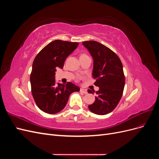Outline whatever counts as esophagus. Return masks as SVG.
Returning <instances> with one entry per match:
<instances>
[{"mask_svg":"<svg viewBox=\"0 0 159 159\" xmlns=\"http://www.w3.org/2000/svg\"><path fill=\"white\" fill-rule=\"evenodd\" d=\"M80 92L82 93H84V94H87L88 93L87 90L85 89H83V88H81L80 89Z\"/></svg>","mask_w":159,"mask_h":159,"instance_id":"1","label":"esophagus"}]
</instances>
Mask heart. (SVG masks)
<instances>
[{
    "instance_id": "obj_1",
    "label": "heart",
    "mask_w": 159,
    "mask_h": 159,
    "mask_svg": "<svg viewBox=\"0 0 159 159\" xmlns=\"http://www.w3.org/2000/svg\"><path fill=\"white\" fill-rule=\"evenodd\" d=\"M84 54H82V55H81V56H84Z\"/></svg>"
}]
</instances>
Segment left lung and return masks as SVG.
Returning <instances> with one entry per match:
<instances>
[{
	"label": "left lung",
	"instance_id": "8db88e82",
	"mask_svg": "<svg viewBox=\"0 0 159 159\" xmlns=\"http://www.w3.org/2000/svg\"><path fill=\"white\" fill-rule=\"evenodd\" d=\"M82 44L93 57L94 84L99 88L89 109L95 114L106 115L117 107L123 95L125 79L122 63L115 52L98 42L85 41ZM88 91L93 94L90 89Z\"/></svg>",
	"mask_w": 159,
	"mask_h": 159
}]
</instances>
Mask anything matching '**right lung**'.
Masks as SVG:
<instances>
[{
	"label": "right lung",
	"instance_id": "right-lung-1",
	"mask_svg": "<svg viewBox=\"0 0 159 159\" xmlns=\"http://www.w3.org/2000/svg\"><path fill=\"white\" fill-rule=\"evenodd\" d=\"M78 44L60 40L52 41L38 53L33 61L30 78L32 94L38 108L45 113L61 111L70 94L80 89L71 82L56 84L55 80L56 68H63L67 57Z\"/></svg>",
	"mask_w": 159,
	"mask_h": 159
}]
</instances>
